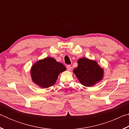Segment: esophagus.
I'll list each match as a JSON object with an SVG mask.
<instances>
[{
  "label": "esophagus",
  "instance_id": "34e87169",
  "mask_svg": "<svg viewBox=\"0 0 129 129\" xmlns=\"http://www.w3.org/2000/svg\"><path fill=\"white\" fill-rule=\"evenodd\" d=\"M67 68L68 69V71H71L72 67H71V66L70 65H67Z\"/></svg>",
  "mask_w": 129,
  "mask_h": 129
}]
</instances>
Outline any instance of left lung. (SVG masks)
Listing matches in <instances>:
<instances>
[{"mask_svg":"<svg viewBox=\"0 0 129 129\" xmlns=\"http://www.w3.org/2000/svg\"><path fill=\"white\" fill-rule=\"evenodd\" d=\"M78 66L73 73L81 82L85 86H92L102 80L104 70L95 61L87 58H81L77 61Z\"/></svg>","mask_w":129,"mask_h":129,"instance_id":"1","label":"left lung"}]
</instances>
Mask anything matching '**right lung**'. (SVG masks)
Instances as JSON below:
<instances>
[{"label": "right lung", "instance_id": "obj_1", "mask_svg": "<svg viewBox=\"0 0 129 129\" xmlns=\"http://www.w3.org/2000/svg\"><path fill=\"white\" fill-rule=\"evenodd\" d=\"M65 70L66 67L61 63L53 58L46 57L32 65L30 75L34 83L41 88H47L55 84L58 75Z\"/></svg>", "mask_w": 129, "mask_h": 129}]
</instances>
